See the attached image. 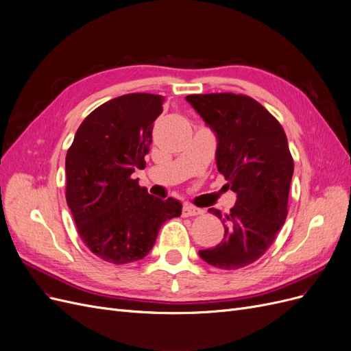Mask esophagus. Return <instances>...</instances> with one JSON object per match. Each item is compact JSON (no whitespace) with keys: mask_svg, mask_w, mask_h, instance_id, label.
Returning <instances> with one entry per match:
<instances>
[{"mask_svg":"<svg viewBox=\"0 0 351 351\" xmlns=\"http://www.w3.org/2000/svg\"><path fill=\"white\" fill-rule=\"evenodd\" d=\"M204 211H202L201 208L198 207H194L191 204H185L184 208H182V216L184 217H194V216H199V214H202Z\"/></svg>","mask_w":351,"mask_h":351,"instance_id":"obj_1","label":"esophagus"}]
</instances>
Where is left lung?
Instances as JSON below:
<instances>
[{"label":"left lung","instance_id":"8db88e82","mask_svg":"<svg viewBox=\"0 0 351 351\" xmlns=\"http://www.w3.org/2000/svg\"><path fill=\"white\" fill-rule=\"evenodd\" d=\"M186 100L217 135L219 172L236 192L221 219L224 237L199 256L220 269H237L261 258L287 217L293 157L280 122L246 95H189Z\"/></svg>","mask_w":351,"mask_h":351}]
</instances>
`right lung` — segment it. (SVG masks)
<instances>
[{"instance_id":"right-lung-1","label":"right lung","mask_w":351,"mask_h":351,"mask_svg":"<svg viewBox=\"0 0 351 351\" xmlns=\"http://www.w3.org/2000/svg\"><path fill=\"white\" fill-rule=\"evenodd\" d=\"M163 104L150 93L112 99L86 117L66 152V204L84 245L106 263L143 259L162 224L182 213L179 201L150 195L131 176L145 167Z\"/></svg>"}]
</instances>
